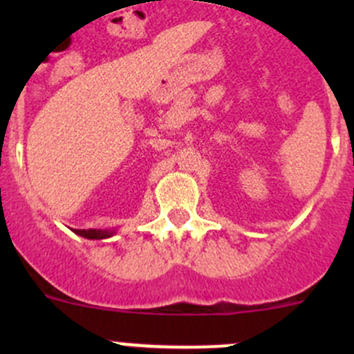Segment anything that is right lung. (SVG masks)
Listing matches in <instances>:
<instances>
[{
	"mask_svg": "<svg viewBox=\"0 0 354 354\" xmlns=\"http://www.w3.org/2000/svg\"><path fill=\"white\" fill-rule=\"evenodd\" d=\"M78 236H84L87 240H104V238L113 236L114 231H102V230H75Z\"/></svg>",
	"mask_w": 354,
	"mask_h": 354,
	"instance_id": "add662e5",
	"label": "right lung"
}]
</instances>
